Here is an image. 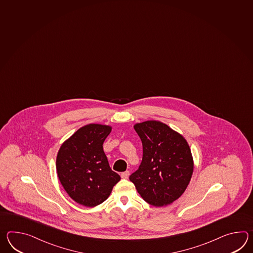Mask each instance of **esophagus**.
Instances as JSON below:
<instances>
[{
    "label": "esophagus",
    "instance_id": "esophagus-1",
    "mask_svg": "<svg viewBox=\"0 0 253 253\" xmlns=\"http://www.w3.org/2000/svg\"><path fill=\"white\" fill-rule=\"evenodd\" d=\"M129 170H126V171H124L123 172L122 174H121V177L123 178V179H128V177H129Z\"/></svg>",
    "mask_w": 253,
    "mask_h": 253
}]
</instances>
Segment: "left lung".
<instances>
[{"label":"left lung","instance_id":"left-lung-1","mask_svg":"<svg viewBox=\"0 0 253 253\" xmlns=\"http://www.w3.org/2000/svg\"><path fill=\"white\" fill-rule=\"evenodd\" d=\"M142 142L139 169L129 180L145 202L163 207L178 200L193 173V158L185 138L167 124L146 121L133 126Z\"/></svg>","mask_w":253,"mask_h":253}]
</instances>
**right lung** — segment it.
Returning <instances> with one entry per match:
<instances>
[{"label": "right lung", "mask_w": 253, "mask_h": 253, "mask_svg": "<svg viewBox=\"0 0 253 253\" xmlns=\"http://www.w3.org/2000/svg\"><path fill=\"white\" fill-rule=\"evenodd\" d=\"M112 126L90 124L62 144L56 158L58 178L68 195L85 207L106 201L121 177L109 165L102 144Z\"/></svg>", "instance_id": "add662e5"}]
</instances>
